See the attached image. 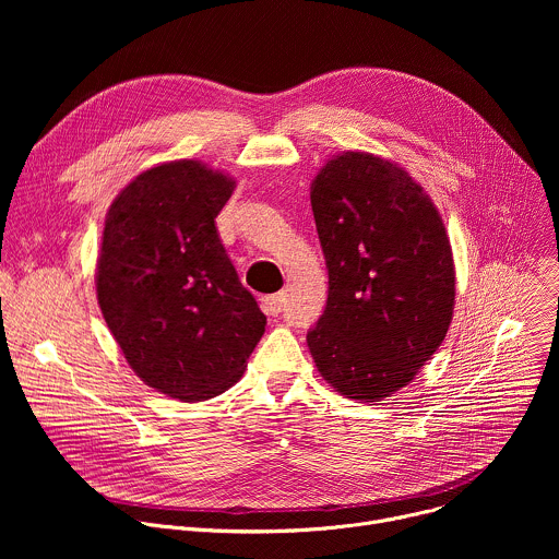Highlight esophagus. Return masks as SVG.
Returning <instances> with one entry per match:
<instances>
[{"instance_id":"esophagus-1","label":"esophagus","mask_w":559,"mask_h":559,"mask_svg":"<svg viewBox=\"0 0 559 559\" xmlns=\"http://www.w3.org/2000/svg\"><path fill=\"white\" fill-rule=\"evenodd\" d=\"M285 305H287V296H285L283 292L263 298V309H265V313H270V316H278V313L285 309Z\"/></svg>"}]
</instances>
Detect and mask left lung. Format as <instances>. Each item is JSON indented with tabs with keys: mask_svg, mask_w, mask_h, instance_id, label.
<instances>
[{
	"mask_svg": "<svg viewBox=\"0 0 559 559\" xmlns=\"http://www.w3.org/2000/svg\"><path fill=\"white\" fill-rule=\"evenodd\" d=\"M309 197L330 294L307 347L341 395L380 403L416 378L451 325L442 216L405 168L369 152L330 158Z\"/></svg>",
	"mask_w": 559,
	"mask_h": 559,
	"instance_id": "left-lung-1",
	"label": "left lung"
}]
</instances>
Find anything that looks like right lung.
I'll use <instances>...</instances> for the list:
<instances>
[{
	"label": "right lung",
	"mask_w": 559,
	"mask_h": 559,
	"mask_svg": "<svg viewBox=\"0 0 559 559\" xmlns=\"http://www.w3.org/2000/svg\"><path fill=\"white\" fill-rule=\"evenodd\" d=\"M234 188L181 158L134 177L106 216L95 278L106 325L132 371L183 403L241 378L267 323L216 231Z\"/></svg>",
	"instance_id": "right-lung-1"
}]
</instances>
